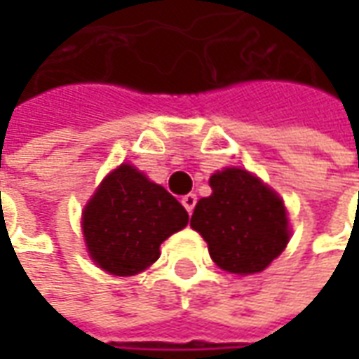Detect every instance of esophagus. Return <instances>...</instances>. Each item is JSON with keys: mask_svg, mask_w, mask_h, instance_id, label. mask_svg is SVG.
<instances>
[{"mask_svg": "<svg viewBox=\"0 0 359 359\" xmlns=\"http://www.w3.org/2000/svg\"><path fill=\"white\" fill-rule=\"evenodd\" d=\"M196 202H198V196L196 194H187L184 198H182V205L187 208L188 213H192V211H194Z\"/></svg>", "mask_w": 359, "mask_h": 359, "instance_id": "obj_1", "label": "esophagus"}]
</instances>
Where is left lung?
<instances>
[{"label": "left lung", "mask_w": 359, "mask_h": 359, "mask_svg": "<svg viewBox=\"0 0 359 359\" xmlns=\"http://www.w3.org/2000/svg\"><path fill=\"white\" fill-rule=\"evenodd\" d=\"M213 194L196 203L190 226L208 242L221 269L259 273L288 244L283 200L244 169H225L210 179Z\"/></svg>", "instance_id": "1"}]
</instances>
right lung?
Returning <instances> with one entry per match:
<instances>
[{"label":"right lung","instance_id":"1","mask_svg":"<svg viewBox=\"0 0 359 359\" xmlns=\"http://www.w3.org/2000/svg\"><path fill=\"white\" fill-rule=\"evenodd\" d=\"M188 223L187 210L130 165L105 177L82 213L88 252L103 271L130 277L159 257V246Z\"/></svg>","mask_w":359,"mask_h":359}]
</instances>
